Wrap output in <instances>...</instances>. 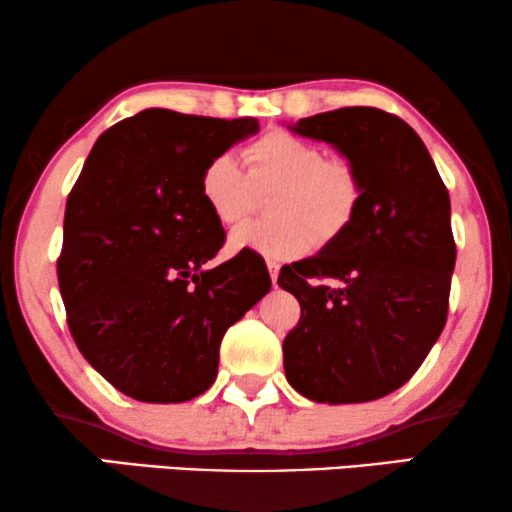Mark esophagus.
Returning <instances> with one entry per match:
<instances>
[{
	"mask_svg": "<svg viewBox=\"0 0 512 512\" xmlns=\"http://www.w3.org/2000/svg\"><path fill=\"white\" fill-rule=\"evenodd\" d=\"M268 272H270V279H272V284L277 286V277H279V263H275V261H268Z\"/></svg>",
	"mask_w": 512,
	"mask_h": 512,
	"instance_id": "esophagus-1",
	"label": "esophagus"
}]
</instances>
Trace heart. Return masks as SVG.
I'll list each match as a JSON object with an SVG mask.
<instances>
[{"label":"heart","mask_w":512,"mask_h":512,"mask_svg":"<svg viewBox=\"0 0 512 512\" xmlns=\"http://www.w3.org/2000/svg\"><path fill=\"white\" fill-rule=\"evenodd\" d=\"M249 172L230 153H216L200 172V198L223 226L240 223L258 193H272L270 221L235 228L230 251H254L270 261H291L328 244L352 226L363 184L347 160L328 158L319 144L289 130H270L244 149Z\"/></svg>","instance_id":"obj_1"}]
</instances>
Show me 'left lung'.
<instances>
[{
	"instance_id": "8db88e82",
	"label": "left lung",
	"mask_w": 512,
	"mask_h": 512,
	"mask_svg": "<svg viewBox=\"0 0 512 512\" xmlns=\"http://www.w3.org/2000/svg\"><path fill=\"white\" fill-rule=\"evenodd\" d=\"M291 130L347 156L363 198L338 240L279 272L300 303L282 345L286 380L317 403L375 401L417 373L445 328L457 261L450 193L417 132L382 109L326 111Z\"/></svg>"
}]
</instances>
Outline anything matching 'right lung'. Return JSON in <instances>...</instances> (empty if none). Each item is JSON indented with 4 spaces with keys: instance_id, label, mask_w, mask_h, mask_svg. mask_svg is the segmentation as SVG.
<instances>
[{
    "instance_id": "1",
    "label": "right lung",
    "mask_w": 512,
    "mask_h": 512,
    "mask_svg": "<svg viewBox=\"0 0 512 512\" xmlns=\"http://www.w3.org/2000/svg\"><path fill=\"white\" fill-rule=\"evenodd\" d=\"M256 130L251 116L144 109L102 132L69 193L58 258L69 333L135 401L205 394L223 335L270 291L256 256L209 268L226 230L200 198L207 160Z\"/></svg>"
}]
</instances>
